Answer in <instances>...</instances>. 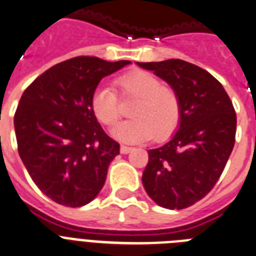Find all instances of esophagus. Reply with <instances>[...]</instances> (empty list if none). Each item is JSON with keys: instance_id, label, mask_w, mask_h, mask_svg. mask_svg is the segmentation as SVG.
<instances>
[{"instance_id": "1", "label": "esophagus", "mask_w": 256, "mask_h": 256, "mask_svg": "<svg viewBox=\"0 0 256 256\" xmlns=\"http://www.w3.org/2000/svg\"><path fill=\"white\" fill-rule=\"evenodd\" d=\"M130 151H132V147H128V146H124V144L121 146V154H128Z\"/></svg>"}]
</instances>
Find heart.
Returning <instances> with one entry per match:
<instances>
[{
  "mask_svg": "<svg viewBox=\"0 0 256 256\" xmlns=\"http://www.w3.org/2000/svg\"><path fill=\"white\" fill-rule=\"evenodd\" d=\"M121 98H136L132 106V120L120 124L113 135L128 143L151 139L164 140L177 130L181 121V100L170 86L144 70H132L114 82ZM95 117L105 126H113L121 117L120 98L114 90L98 86L91 98Z\"/></svg>",
  "mask_w": 256,
  "mask_h": 256,
  "instance_id": "b5f03b06",
  "label": "heart"
}]
</instances>
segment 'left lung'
<instances>
[{
	"mask_svg": "<svg viewBox=\"0 0 256 256\" xmlns=\"http://www.w3.org/2000/svg\"><path fill=\"white\" fill-rule=\"evenodd\" d=\"M177 91L181 121L174 136L148 151L142 182L158 206L184 210L214 188L233 151L237 116L218 79L204 68L182 61L136 62Z\"/></svg>",
	"mask_w": 256,
	"mask_h": 256,
	"instance_id": "obj_1",
	"label": "left lung"
}]
</instances>
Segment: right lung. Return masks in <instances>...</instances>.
I'll return each instance as SVG.
<instances>
[{"label":"right lung","mask_w":256,"mask_h":256,"mask_svg":"<svg viewBox=\"0 0 256 256\" xmlns=\"http://www.w3.org/2000/svg\"><path fill=\"white\" fill-rule=\"evenodd\" d=\"M130 61L80 56L52 66L23 92L14 116L19 156L40 190L66 207L94 200L120 144L91 108L98 82Z\"/></svg>","instance_id":"obj_1"}]
</instances>
